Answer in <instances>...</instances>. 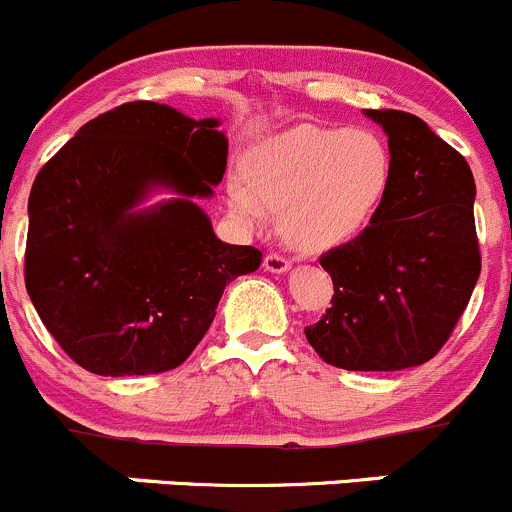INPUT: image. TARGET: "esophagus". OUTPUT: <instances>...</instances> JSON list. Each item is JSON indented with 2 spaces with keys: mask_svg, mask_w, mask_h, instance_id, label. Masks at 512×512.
<instances>
[{
  "mask_svg": "<svg viewBox=\"0 0 512 512\" xmlns=\"http://www.w3.org/2000/svg\"><path fill=\"white\" fill-rule=\"evenodd\" d=\"M288 266H291V261H288L286 256H281V254H266V256H263V268H266V271L283 273Z\"/></svg>",
  "mask_w": 512,
  "mask_h": 512,
  "instance_id": "esophagus-1",
  "label": "esophagus"
}]
</instances>
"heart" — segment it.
I'll list each match as a JSON object with an SVG mask.
<instances>
[{
  "mask_svg": "<svg viewBox=\"0 0 512 512\" xmlns=\"http://www.w3.org/2000/svg\"><path fill=\"white\" fill-rule=\"evenodd\" d=\"M244 174L246 184H229V206L244 224L286 211L288 239L323 251L371 224L391 184V151L368 129L298 124L258 141Z\"/></svg>",
  "mask_w": 512,
  "mask_h": 512,
  "instance_id": "obj_1",
  "label": "heart"
}]
</instances>
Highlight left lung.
Wrapping results in <instances>:
<instances>
[{"mask_svg":"<svg viewBox=\"0 0 512 512\" xmlns=\"http://www.w3.org/2000/svg\"><path fill=\"white\" fill-rule=\"evenodd\" d=\"M386 129L391 184L371 224L321 256L331 308L306 326L313 351L343 371H403L443 348L480 276L475 181L418 116L366 109Z\"/></svg>","mask_w":512,"mask_h":512,"instance_id":"obj_1","label":"left lung"}]
</instances>
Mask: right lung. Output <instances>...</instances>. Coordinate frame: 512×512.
<instances>
[{"instance_id": "obj_1", "label": "right lung", "mask_w": 512, "mask_h": 512, "mask_svg": "<svg viewBox=\"0 0 512 512\" xmlns=\"http://www.w3.org/2000/svg\"><path fill=\"white\" fill-rule=\"evenodd\" d=\"M216 126L129 101L84 124L34 179L24 283L47 331L86 371L181 366L226 283L261 263L254 246L216 239L194 204L224 179L229 141ZM154 185L180 199L131 212Z\"/></svg>"}]
</instances>
